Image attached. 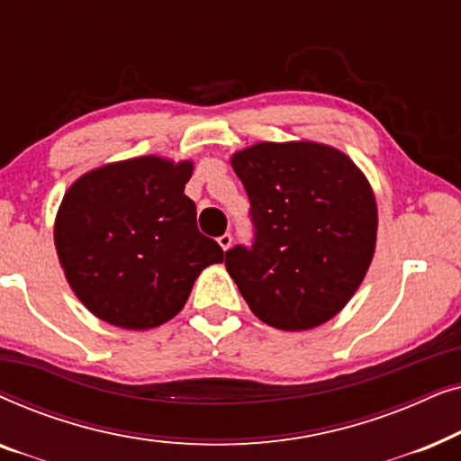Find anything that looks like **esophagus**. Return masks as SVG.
Returning <instances> with one entry per match:
<instances>
[{
  "label": "esophagus",
  "mask_w": 461,
  "mask_h": 461,
  "mask_svg": "<svg viewBox=\"0 0 461 461\" xmlns=\"http://www.w3.org/2000/svg\"><path fill=\"white\" fill-rule=\"evenodd\" d=\"M218 243H220V248H222L224 251L229 249L230 245H232V235H230V232H224L222 237H218Z\"/></svg>",
  "instance_id": "34e87169"
}]
</instances>
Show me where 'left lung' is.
Instances as JSON below:
<instances>
[{
  "label": "left lung",
  "mask_w": 461,
  "mask_h": 461,
  "mask_svg": "<svg viewBox=\"0 0 461 461\" xmlns=\"http://www.w3.org/2000/svg\"><path fill=\"white\" fill-rule=\"evenodd\" d=\"M249 197L251 248L224 264L251 312L283 331L312 330L342 311L375 251L367 178L319 142H260L232 155Z\"/></svg>",
  "instance_id": "1"
}]
</instances>
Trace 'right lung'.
<instances>
[{
  "label": "right lung",
  "mask_w": 461,
  "mask_h": 461,
  "mask_svg": "<svg viewBox=\"0 0 461 461\" xmlns=\"http://www.w3.org/2000/svg\"><path fill=\"white\" fill-rule=\"evenodd\" d=\"M193 163L147 155L92 169L56 213L60 267L87 311L123 330H153L186 304L224 251L197 229L185 194Z\"/></svg>",
  "instance_id": "right-lung-1"
}]
</instances>
